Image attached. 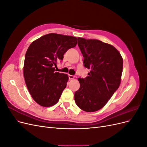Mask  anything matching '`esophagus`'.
Wrapping results in <instances>:
<instances>
[{
  "instance_id": "esophagus-1",
  "label": "esophagus",
  "mask_w": 147,
  "mask_h": 147,
  "mask_svg": "<svg viewBox=\"0 0 147 147\" xmlns=\"http://www.w3.org/2000/svg\"><path fill=\"white\" fill-rule=\"evenodd\" d=\"M75 78V77L74 76V75H69V80H72Z\"/></svg>"
}]
</instances>
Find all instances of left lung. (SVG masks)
<instances>
[{
  "label": "left lung",
  "mask_w": 147,
  "mask_h": 147,
  "mask_svg": "<svg viewBox=\"0 0 147 147\" xmlns=\"http://www.w3.org/2000/svg\"><path fill=\"white\" fill-rule=\"evenodd\" d=\"M78 45L84 57L88 76L78 78L79 90L74 98L78 107L87 112L102 109L119 86L123 58L112 45L96 39L78 37Z\"/></svg>",
  "instance_id": "obj_1"
}]
</instances>
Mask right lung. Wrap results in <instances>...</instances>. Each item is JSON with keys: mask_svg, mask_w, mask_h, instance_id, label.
<instances>
[{"mask_svg": "<svg viewBox=\"0 0 147 147\" xmlns=\"http://www.w3.org/2000/svg\"><path fill=\"white\" fill-rule=\"evenodd\" d=\"M77 43V38L51 33L40 37L29 47L25 55L23 73L33 99L43 107L58 102L68 82V75L55 72L54 66L64 53Z\"/></svg>", "mask_w": 147, "mask_h": 147, "instance_id": "add662e5", "label": "right lung"}]
</instances>
